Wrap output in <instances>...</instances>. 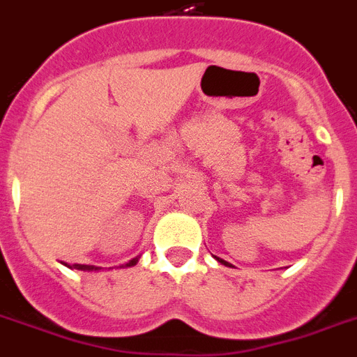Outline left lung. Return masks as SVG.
Wrapping results in <instances>:
<instances>
[{"label": "left lung", "mask_w": 357, "mask_h": 357, "mask_svg": "<svg viewBox=\"0 0 357 357\" xmlns=\"http://www.w3.org/2000/svg\"><path fill=\"white\" fill-rule=\"evenodd\" d=\"M217 260H219V262H221V264H225V266H228V268H234V266L230 264V262H226V260H222V259H219V257H215Z\"/></svg>", "instance_id": "left-lung-1"}]
</instances>
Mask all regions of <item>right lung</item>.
Masks as SVG:
<instances>
[{
  "label": "right lung",
  "instance_id": "1",
  "mask_svg": "<svg viewBox=\"0 0 357 357\" xmlns=\"http://www.w3.org/2000/svg\"><path fill=\"white\" fill-rule=\"evenodd\" d=\"M136 262H138V257H136V259H132V260H129V262H127V264H123V266H120V268H131V266H135ZM64 266H68V268H71V269H79V271H100L102 268H97V266H89V264H66V262H63Z\"/></svg>",
  "mask_w": 357,
  "mask_h": 357
}]
</instances>
